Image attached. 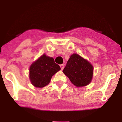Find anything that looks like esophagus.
Wrapping results in <instances>:
<instances>
[{
  "instance_id": "obj_1",
  "label": "esophagus",
  "mask_w": 122,
  "mask_h": 122,
  "mask_svg": "<svg viewBox=\"0 0 122 122\" xmlns=\"http://www.w3.org/2000/svg\"><path fill=\"white\" fill-rule=\"evenodd\" d=\"M60 67H61V70H62L64 69V64H61V65H60Z\"/></svg>"
}]
</instances>
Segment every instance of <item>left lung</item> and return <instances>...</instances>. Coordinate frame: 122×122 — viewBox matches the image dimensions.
Returning a JSON list of instances; mask_svg holds the SVG:
<instances>
[{"label":"left lung","instance_id":"left-lung-1","mask_svg":"<svg viewBox=\"0 0 122 122\" xmlns=\"http://www.w3.org/2000/svg\"><path fill=\"white\" fill-rule=\"evenodd\" d=\"M63 72L77 87L87 86L93 77V67L87 60L76 54L71 55Z\"/></svg>","mask_w":122,"mask_h":122}]
</instances>
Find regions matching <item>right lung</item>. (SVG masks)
<instances>
[{
    "label": "right lung",
    "instance_id": "add662e5",
    "mask_svg": "<svg viewBox=\"0 0 122 122\" xmlns=\"http://www.w3.org/2000/svg\"><path fill=\"white\" fill-rule=\"evenodd\" d=\"M60 70L53 58L44 54L30 66L29 78L35 87L41 88L48 84L52 76Z\"/></svg>",
    "mask_w": 122,
    "mask_h": 122
}]
</instances>
